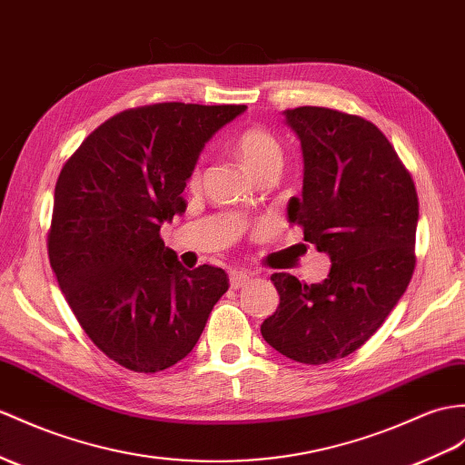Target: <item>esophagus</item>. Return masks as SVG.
Wrapping results in <instances>:
<instances>
[{
	"label": "esophagus",
	"mask_w": 465,
	"mask_h": 465,
	"mask_svg": "<svg viewBox=\"0 0 465 465\" xmlns=\"http://www.w3.org/2000/svg\"><path fill=\"white\" fill-rule=\"evenodd\" d=\"M229 280H231V288L239 290L244 284H248V282H251V274H248V272H244V270H231Z\"/></svg>",
	"instance_id": "esophagus-1"
}]
</instances>
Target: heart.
I'll return each mask as SVG.
<instances>
[{"label": "heart", "mask_w": 465, "mask_h": 465, "mask_svg": "<svg viewBox=\"0 0 465 465\" xmlns=\"http://www.w3.org/2000/svg\"><path fill=\"white\" fill-rule=\"evenodd\" d=\"M234 155L251 175L262 172L270 163H282V147L270 132L262 128H248L234 142ZM199 172L191 175V183H197Z\"/></svg>", "instance_id": "obj_1"}]
</instances>
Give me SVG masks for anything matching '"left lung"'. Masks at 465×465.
Segmentation results:
<instances>
[{"label": "left lung", "mask_w": 465, "mask_h": 465, "mask_svg": "<svg viewBox=\"0 0 465 465\" xmlns=\"http://www.w3.org/2000/svg\"><path fill=\"white\" fill-rule=\"evenodd\" d=\"M303 153L302 199L290 223L330 254L320 284L278 272L280 305L260 331L278 353L323 365L353 353L375 333L412 278L418 195L414 181L375 124L345 112H284Z\"/></svg>", "instance_id": "8db88e82"}]
</instances>
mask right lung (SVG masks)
Segmentation results:
<instances>
[{"mask_svg":"<svg viewBox=\"0 0 465 465\" xmlns=\"http://www.w3.org/2000/svg\"><path fill=\"white\" fill-rule=\"evenodd\" d=\"M246 106L183 102L124 110L61 169L47 236L51 268L93 343L118 365L157 372L187 357L229 290L223 268L185 270L160 236L203 147Z\"/></svg>","mask_w":465,"mask_h":465,"instance_id":"1","label":"right lung"}]
</instances>
